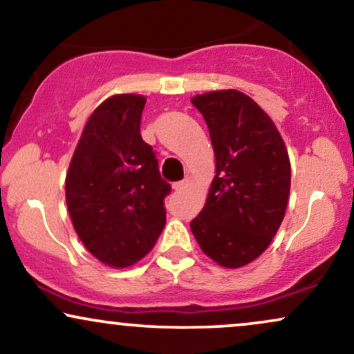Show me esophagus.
I'll use <instances>...</instances> for the list:
<instances>
[{"instance_id":"obj_1","label":"esophagus","mask_w":354,"mask_h":354,"mask_svg":"<svg viewBox=\"0 0 354 354\" xmlns=\"http://www.w3.org/2000/svg\"><path fill=\"white\" fill-rule=\"evenodd\" d=\"M189 183H191V180H189L188 176H186L185 180H181V181L174 183V186H173V188L176 189V191H183V189H185V188H188V186H189Z\"/></svg>"}]
</instances>
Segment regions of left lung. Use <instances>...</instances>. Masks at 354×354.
<instances>
[{
    "mask_svg": "<svg viewBox=\"0 0 354 354\" xmlns=\"http://www.w3.org/2000/svg\"><path fill=\"white\" fill-rule=\"evenodd\" d=\"M208 124L216 174L201 213L191 221L213 261L239 268L270 246L286 213L291 166L271 118L236 89L191 100Z\"/></svg>",
    "mask_w": 354,
    "mask_h": 354,
    "instance_id": "left-lung-1",
    "label": "left lung"
}]
</instances>
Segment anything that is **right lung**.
Here are the masks:
<instances>
[{
  "label": "right lung",
  "mask_w": 354,
  "mask_h": 354,
  "mask_svg": "<svg viewBox=\"0 0 354 354\" xmlns=\"http://www.w3.org/2000/svg\"><path fill=\"white\" fill-rule=\"evenodd\" d=\"M146 98L116 95L89 116L66 174V205L86 250L104 265L126 268L151 251L165 228L156 153L140 133Z\"/></svg>",
  "instance_id": "obj_1"
}]
</instances>
